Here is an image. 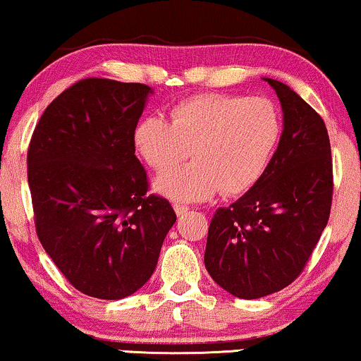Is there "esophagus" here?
I'll return each instance as SVG.
<instances>
[{"instance_id":"obj_1","label":"esophagus","mask_w":361,"mask_h":361,"mask_svg":"<svg viewBox=\"0 0 361 361\" xmlns=\"http://www.w3.org/2000/svg\"><path fill=\"white\" fill-rule=\"evenodd\" d=\"M173 211H176L177 216H182V214H185V212L189 211V207L182 206V204H173Z\"/></svg>"}]
</instances>
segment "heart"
Instances as JSON below:
<instances>
[{
	"mask_svg": "<svg viewBox=\"0 0 361 361\" xmlns=\"http://www.w3.org/2000/svg\"><path fill=\"white\" fill-rule=\"evenodd\" d=\"M283 132L278 105L266 97L204 92L177 102L171 122L147 115L133 128V145L145 166L164 172L190 154L194 162L155 180L177 201H206L246 192L261 179Z\"/></svg>",
	"mask_w": 361,
	"mask_h": 361,
	"instance_id": "obj_1",
	"label": "heart"
}]
</instances>
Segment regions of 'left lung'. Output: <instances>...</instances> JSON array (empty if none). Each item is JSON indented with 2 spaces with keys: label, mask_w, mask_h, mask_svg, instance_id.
I'll list each match as a JSON object with an SVG mask.
<instances>
[{
  "label": "left lung",
  "mask_w": 361,
  "mask_h": 361,
  "mask_svg": "<svg viewBox=\"0 0 361 361\" xmlns=\"http://www.w3.org/2000/svg\"><path fill=\"white\" fill-rule=\"evenodd\" d=\"M266 82L284 115L278 149L243 197L217 209L204 255L212 279L243 300L279 291L303 273L333 199L331 145L323 118L288 85Z\"/></svg>",
  "instance_id": "left-lung-1"
}]
</instances>
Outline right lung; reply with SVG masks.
<instances>
[{
	"label": "right lung",
	"instance_id": "1",
	"mask_svg": "<svg viewBox=\"0 0 361 361\" xmlns=\"http://www.w3.org/2000/svg\"><path fill=\"white\" fill-rule=\"evenodd\" d=\"M152 88L83 78L39 117L26 164L39 243L83 295L122 300L149 281L176 222L166 197L147 194L133 128Z\"/></svg>",
	"mask_w": 361,
	"mask_h": 361
}]
</instances>
